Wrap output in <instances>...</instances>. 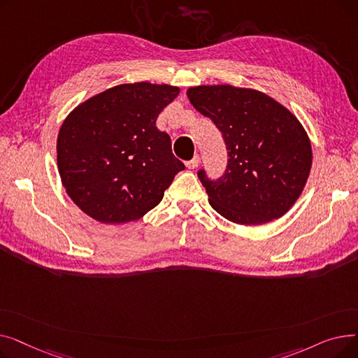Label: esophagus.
Instances as JSON below:
<instances>
[{
	"label": "esophagus",
	"instance_id": "esophagus-1",
	"mask_svg": "<svg viewBox=\"0 0 358 358\" xmlns=\"http://www.w3.org/2000/svg\"><path fill=\"white\" fill-rule=\"evenodd\" d=\"M199 162H200V158L196 155L192 161H187V162H185V166L189 168V169H194V168L199 166Z\"/></svg>",
	"mask_w": 358,
	"mask_h": 358
}]
</instances>
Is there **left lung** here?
<instances>
[{
  "label": "left lung",
  "mask_w": 358,
  "mask_h": 358,
  "mask_svg": "<svg viewBox=\"0 0 358 358\" xmlns=\"http://www.w3.org/2000/svg\"><path fill=\"white\" fill-rule=\"evenodd\" d=\"M187 97L213 120L228 148V168L217 181L199 178L212 208L224 219L257 227L285 216L302 194L312 168L303 124L268 94L231 84L197 85Z\"/></svg>",
  "instance_id": "1"
}]
</instances>
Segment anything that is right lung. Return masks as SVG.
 Returning <instances> with one entry per match:
<instances>
[{
    "label": "right lung",
    "instance_id": "right-lung-1",
    "mask_svg": "<svg viewBox=\"0 0 358 358\" xmlns=\"http://www.w3.org/2000/svg\"><path fill=\"white\" fill-rule=\"evenodd\" d=\"M180 94L141 81L107 88L80 103L61 124L56 161L66 194L104 224L143 217L162 200L184 164L171 138L157 127L159 113Z\"/></svg>",
    "mask_w": 358,
    "mask_h": 358
}]
</instances>
